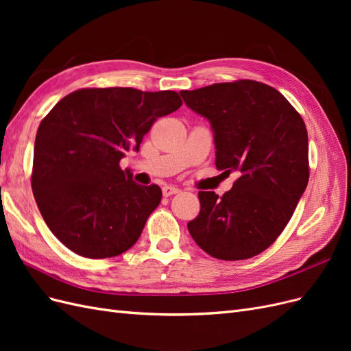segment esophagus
Instances as JSON below:
<instances>
[{
	"mask_svg": "<svg viewBox=\"0 0 351 351\" xmlns=\"http://www.w3.org/2000/svg\"><path fill=\"white\" fill-rule=\"evenodd\" d=\"M180 192V189L178 187H176V186H164L162 187V193H164V196H171V195H176V193H178Z\"/></svg>",
	"mask_w": 351,
	"mask_h": 351,
	"instance_id": "obj_1",
	"label": "esophagus"
}]
</instances>
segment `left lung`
Wrapping results in <instances>:
<instances>
[{
  "label": "left lung",
  "instance_id": "obj_1",
  "mask_svg": "<svg viewBox=\"0 0 351 351\" xmlns=\"http://www.w3.org/2000/svg\"><path fill=\"white\" fill-rule=\"evenodd\" d=\"M180 95L209 121L217 168L240 173L222 197L199 192L200 212L187 224L190 236L217 259L256 256L289 224L309 182L304 121L277 89L254 80Z\"/></svg>",
  "mask_w": 351,
  "mask_h": 351
}]
</instances>
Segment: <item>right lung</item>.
Wrapping results in <instances>:
<instances>
[{
    "mask_svg": "<svg viewBox=\"0 0 351 351\" xmlns=\"http://www.w3.org/2000/svg\"><path fill=\"white\" fill-rule=\"evenodd\" d=\"M173 90L80 89L62 98L40 121L35 139L32 190L42 218L80 256H119L141 237L162 197L120 168L139 152L158 117L182 107Z\"/></svg>",
    "mask_w": 351,
    "mask_h": 351,
    "instance_id": "obj_1",
    "label": "right lung"
}]
</instances>
